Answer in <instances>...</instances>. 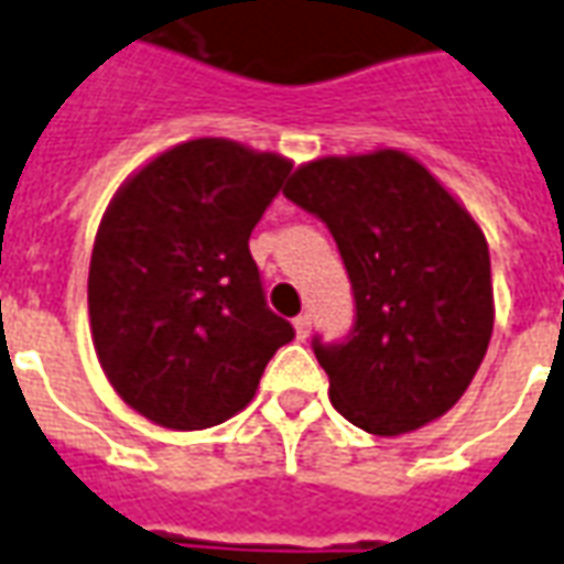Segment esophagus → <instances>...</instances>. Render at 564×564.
Listing matches in <instances>:
<instances>
[{"mask_svg":"<svg viewBox=\"0 0 564 564\" xmlns=\"http://www.w3.org/2000/svg\"><path fill=\"white\" fill-rule=\"evenodd\" d=\"M293 330H296L299 339H308L312 336V314H299L293 321Z\"/></svg>","mask_w":564,"mask_h":564,"instance_id":"1","label":"esophagus"}]
</instances>
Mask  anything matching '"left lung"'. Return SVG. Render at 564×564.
<instances>
[{
	"mask_svg": "<svg viewBox=\"0 0 564 564\" xmlns=\"http://www.w3.org/2000/svg\"><path fill=\"white\" fill-rule=\"evenodd\" d=\"M283 194L327 221L355 290V333L314 343L336 411L370 435L435 423L494 330L491 256L473 213L394 148L302 163Z\"/></svg>",
	"mask_w": 564,
	"mask_h": 564,
	"instance_id": "left-lung-1",
	"label": "left lung"
}]
</instances>
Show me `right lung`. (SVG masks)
I'll return each mask as SVG.
<instances>
[{
  "label": "right lung",
  "mask_w": 564,
  "mask_h": 564,
  "mask_svg": "<svg viewBox=\"0 0 564 564\" xmlns=\"http://www.w3.org/2000/svg\"><path fill=\"white\" fill-rule=\"evenodd\" d=\"M293 160L191 138L138 166L107 203L89 265V327L107 382L156 426L231 420L293 339L268 312L250 234Z\"/></svg>",
  "instance_id": "obj_1"
}]
</instances>
